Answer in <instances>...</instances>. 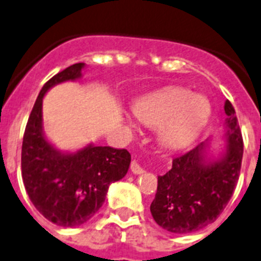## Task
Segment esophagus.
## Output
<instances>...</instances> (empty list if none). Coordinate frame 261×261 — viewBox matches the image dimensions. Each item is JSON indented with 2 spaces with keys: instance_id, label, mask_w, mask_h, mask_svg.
Instances as JSON below:
<instances>
[{
  "instance_id": "1",
  "label": "esophagus",
  "mask_w": 261,
  "mask_h": 261,
  "mask_svg": "<svg viewBox=\"0 0 261 261\" xmlns=\"http://www.w3.org/2000/svg\"><path fill=\"white\" fill-rule=\"evenodd\" d=\"M130 169H131V172H133V174H135V175H140V174H143V172H144L143 167L140 166V165H139L136 161H133V162H131Z\"/></svg>"
}]
</instances>
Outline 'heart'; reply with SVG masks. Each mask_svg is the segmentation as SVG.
<instances>
[{
    "label": "heart",
    "mask_w": 261,
    "mask_h": 261,
    "mask_svg": "<svg viewBox=\"0 0 261 261\" xmlns=\"http://www.w3.org/2000/svg\"><path fill=\"white\" fill-rule=\"evenodd\" d=\"M134 111L140 122L158 128L162 147L179 150L192 144L202 133L211 114V104L203 95L171 87L143 97ZM127 126L135 128L131 119H127Z\"/></svg>",
    "instance_id": "obj_1"
}]
</instances>
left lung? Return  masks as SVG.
<instances>
[{
	"instance_id": "left-lung-1",
	"label": "left lung",
	"mask_w": 261,
	"mask_h": 261,
	"mask_svg": "<svg viewBox=\"0 0 261 261\" xmlns=\"http://www.w3.org/2000/svg\"><path fill=\"white\" fill-rule=\"evenodd\" d=\"M224 111L228 117L223 134L225 145L220 154H208L207 139L175 158L171 170L158 176L150 214L167 232L187 234L214 223L234 192L242 164V134L229 100H225Z\"/></svg>"
}]
</instances>
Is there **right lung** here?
<instances>
[{"label": "right lung", "instance_id": "right-lung-1", "mask_svg": "<svg viewBox=\"0 0 261 261\" xmlns=\"http://www.w3.org/2000/svg\"><path fill=\"white\" fill-rule=\"evenodd\" d=\"M85 67V63L70 65L43 85L21 147V177L29 199L47 220L64 228L89 221L103 206L109 186L125 177L131 162L126 149L90 143L74 152H64L46 138L43 96L57 85L81 79Z\"/></svg>", "mask_w": 261, "mask_h": 261}]
</instances>
